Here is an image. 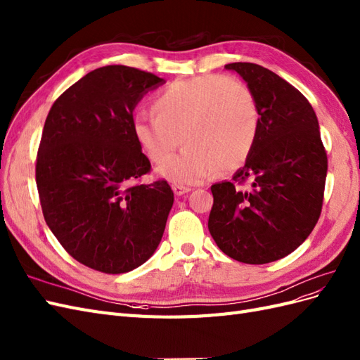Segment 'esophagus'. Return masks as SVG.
Returning <instances> with one entry per match:
<instances>
[{
	"instance_id": "obj_1",
	"label": "esophagus",
	"mask_w": 360,
	"mask_h": 360,
	"mask_svg": "<svg viewBox=\"0 0 360 360\" xmlns=\"http://www.w3.org/2000/svg\"><path fill=\"white\" fill-rule=\"evenodd\" d=\"M173 193L176 194V196H184V194H187L191 191V188L188 187H182V186H173Z\"/></svg>"
}]
</instances>
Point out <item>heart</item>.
Masks as SVG:
<instances>
[{
    "mask_svg": "<svg viewBox=\"0 0 360 360\" xmlns=\"http://www.w3.org/2000/svg\"><path fill=\"white\" fill-rule=\"evenodd\" d=\"M155 117L137 116L131 131L153 164H162L183 137L188 148L157 172L181 186L200 184L245 161L258 136L259 112L252 91L223 75L179 79L152 102Z\"/></svg>",
    "mask_w": 360,
    "mask_h": 360,
    "instance_id": "b5f03b06",
    "label": "heart"
}]
</instances>
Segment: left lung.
Instances as JSON below:
<instances>
[{
	"label": "left lung",
	"mask_w": 360,
	"mask_h": 360,
	"mask_svg": "<svg viewBox=\"0 0 360 360\" xmlns=\"http://www.w3.org/2000/svg\"><path fill=\"white\" fill-rule=\"evenodd\" d=\"M248 83L259 112L258 136L233 181L211 187L208 229L220 250L244 264L273 262L294 252L320 219L327 155L312 105L274 72L229 63Z\"/></svg>",
	"instance_id": "8db88e82"
}]
</instances>
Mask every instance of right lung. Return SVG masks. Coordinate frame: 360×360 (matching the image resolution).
<instances>
[{"mask_svg": "<svg viewBox=\"0 0 360 360\" xmlns=\"http://www.w3.org/2000/svg\"><path fill=\"white\" fill-rule=\"evenodd\" d=\"M166 83L122 65L98 68L51 107L36 184L48 228L90 269L119 274L157 250L173 205L167 181L134 184L150 162L132 137V111Z\"/></svg>", "mask_w": 360, "mask_h": 360, "instance_id": "obj_1", "label": "right lung"}]
</instances>
